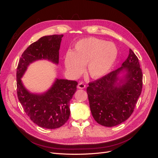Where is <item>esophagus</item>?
<instances>
[{"mask_svg": "<svg viewBox=\"0 0 158 158\" xmlns=\"http://www.w3.org/2000/svg\"><path fill=\"white\" fill-rule=\"evenodd\" d=\"M78 88L79 89H84V88H85V85L82 82H80V83L78 84Z\"/></svg>", "mask_w": 158, "mask_h": 158, "instance_id": "esophagus-1", "label": "esophagus"}]
</instances>
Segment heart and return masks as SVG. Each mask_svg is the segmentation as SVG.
Here are the masks:
<instances>
[{
  "label": "heart",
  "instance_id": "obj_1",
  "mask_svg": "<svg viewBox=\"0 0 158 158\" xmlns=\"http://www.w3.org/2000/svg\"><path fill=\"white\" fill-rule=\"evenodd\" d=\"M117 55V48L113 43L90 37L79 40L73 51L66 52L64 65L71 76L78 77L86 64L88 74L93 79H98L111 69Z\"/></svg>",
  "mask_w": 158,
  "mask_h": 158
}]
</instances>
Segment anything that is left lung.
<instances>
[{"mask_svg": "<svg viewBox=\"0 0 158 158\" xmlns=\"http://www.w3.org/2000/svg\"><path fill=\"white\" fill-rule=\"evenodd\" d=\"M126 71L123 79L118 74ZM87 94L95 121L102 126L119 125L131 117L142 88V72L138 57L131 49L122 66L89 82Z\"/></svg>", "mask_w": 158, "mask_h": 158, "instance_id": "left-lung-1", "label": "left lung"}]
</instances>
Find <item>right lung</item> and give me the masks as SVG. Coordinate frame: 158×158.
Masks as SVG:
<instances>
[{
  "label": "right lung",
  "instance_id": "1",
  "mask_svg": "<svg viewBox=\"0 0 158 158\" xmlns=\"http://www.w3.org/2000/svg\"><path fill=\"white\" fill-rule=\"evenodd\" d=\"M63 35L41 37L23 51L16 72L17 94L23 110L31 120L42 128L54 129L63 126L70 116L69 104L78 82L56 78L46 92L30 93L22 84V77L27 66L38 60H48L58 64L59 49Z\"/></svg>",
  "mask_w": 158,
  "mask_h": 158
}]
</instances>
